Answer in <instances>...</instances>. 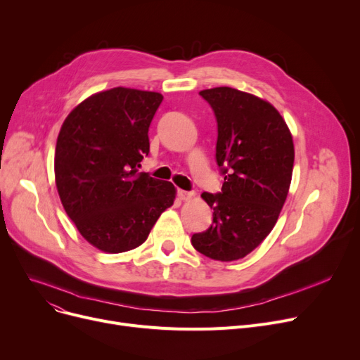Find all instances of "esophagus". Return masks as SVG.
<instances>
[{"label": "esophagus", "mask_w": 360, "mask_h": 360, "mask_svg": "<svg viewBox=\"0 0 360 360\" xmlns=\"http://www.w3.org/2000/svg\"><path fill=\"white\" fill-rule=\"evenodd\" d=\"M176 194H178V198H179V200H190L191 197H194V193H193V191L178 190V191H176Z\"/></svg>", "instance_id": "obj_1"}]
</instances>
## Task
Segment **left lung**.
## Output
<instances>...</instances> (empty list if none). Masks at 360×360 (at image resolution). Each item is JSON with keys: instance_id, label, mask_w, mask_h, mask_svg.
<instances>
[{"instance_id": "left-lung-1", "label": "left lung", "mask_w": 360, "mask_h": 360, "mask_svg": "<svg viewBox=\"0 0 360 360\" xmlns=\"http://www.w3.org/2000/svg\"><path fill=\"white\" fill-rule=\"evenodd\" d=\"M217 122L216 162L224 176L221 191L202 193L213 223L194 233L193 247L217 261L248 255L267 238L286 201L295 148L277 109L232 87L201 90Z\"/></svg>"}]
</instances>
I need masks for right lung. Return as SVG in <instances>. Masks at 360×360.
Wrapping results in <instances>:
<instances>
[{
  "label": "right lung",
  "instance_id": "add662e5",
  "mask_svg": "<svg viewBox=\"0 0 360 360\" xmlns=\"http://www.w3.org/2000/svg\"><path fill=\"white\" fill-rule=\"evenodd\" d=\"M163 96L115 87L93 94L65 118L55 147V182L68 217L101 251L118 254L147 239L174 204L175 186L140 172L148 127Z\"/></svg>",
  "mask_w": 360,
  "mask_h": 360
}]
</instances>
